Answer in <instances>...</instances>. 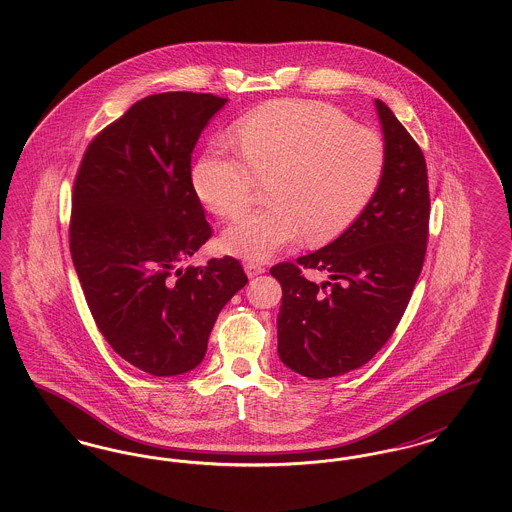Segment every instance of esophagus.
Wrapping results in <instances>:
<instances>
[{
    "label": "esophagus",
    "mask_w": 512,
    "mask_h": 512,
    "mask_svg": "<svg viewBox=\"0 0 512 512\" xmlns=\"http://www.w3.org/2000/svg\"><path fill=\"white\" fill-rule=\"evenodd\" d=\"M265 270H267V268H265V265H261V263H255V261L245 263V272H247V276H249V278H255V276L263 274Z\"/></svg>",
    "instance_id": "1"
}]
</instances>
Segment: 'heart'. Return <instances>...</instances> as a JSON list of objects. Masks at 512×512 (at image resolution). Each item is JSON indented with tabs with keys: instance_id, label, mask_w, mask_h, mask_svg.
I'll use <instances>...</instances> for the list:
<instances>
[{
	"instance_id": "b5f03b06",
	"label": "heart",
	"mask_w": 512,
	"mask_h": 512,
	"mask_svg": "<svg viewBox=\"0 0 512 512\" xmlns=\"http://www.w3.org/2000/svg\"><path fill=\"white\" fill-rule=\"evenodd\" d=\"M238 149L211 146L192 171L197 197L222 219L253 201L268 180L267 207L234 220L224 247L247 261H265L303 234L311 244L336 238L376 194L386 149L380 136L353 126L336 107L282 99L234 124Z\"/></svg>"
}]
</instances>
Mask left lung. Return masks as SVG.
<instances>
[{
  "label": "left lung",
  "instance_id": "8db88e82",
  "mask_svg": "<svg viewBox=\"0 0 512 512\" xmlns=\"http://www.w3.org/2000/svg\"><path fill=\"white\" fill-rule=\"evenodd\" d=\"M386 142L382 182L338 240L270 274L282 286L278 355L307 378L366 365L395 332L426 257L430 190L426 159L390 107L376 99ZM307 269L329 274L317 285Z\"/></svg>",
  "mask_w": 512,
  "mask_h": 512
}]
</instances>
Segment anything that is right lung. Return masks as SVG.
<instances>
[{"mask_svg": "<svg viewBox=\"0 0 512 512\" xmlns=\"http://www.w3.org/2000/svg\"><path fill=\"white\" fill-rule=\"evenodd\" d=\"M228 99L165 92L136 101L88 144L69 244L101 336L130 365L176 376L199 365L222 307L247 284L238 259L180 268L213 236L192 151Z\"/></svg>", "mask_w": 512, "mask_h": 512, "instance_id": "1", "label": "right lung"}]
</instances>
